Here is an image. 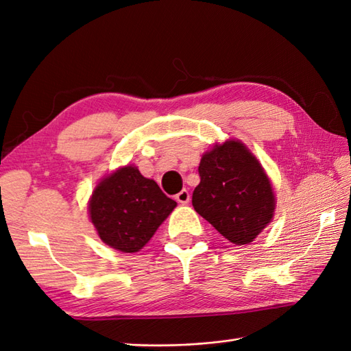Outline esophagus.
<instances>
[{"mask_svg": "<svg viewBox=\"0 0 351 351\" xmlns=\"http://www.w3.org/2000/svg\"><path fill=\"white\" fill-rule=\"evenodd\" d=\"M190 193H189V190H182V191H179L176 195H175V199H176V202L178 203H182V205H186V203L190 202Z\"/></svg>", "mask_w": 351, "mask_h": 351, "instance_id": "34e87169", "label": "esophagus"}]
</instances>
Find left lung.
I'll use <instances>...</instances> for the list:
<instances>
[{"label": "left lung", "instance_id": "obj_1", "mask_svg": "<svg viewBox=\"0 0 351 351\" xmlns=\"http://www.w3.org/2000/svg\"><path fill=\"white\" fill-rule=\"evenodd\" d=\"M199 175L193 206L227 241L247 245L272 221V184L242 142L227 141L203 154Z\"/></svg>", "mask_w": 351, "mask_h": 351}]
</instances>
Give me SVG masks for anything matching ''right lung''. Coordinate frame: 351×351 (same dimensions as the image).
<instances>
[{
  "label": "right lung",
  "mask_w": 351,
  "mask_h": 351,
  "mask_svg": "<svg viewBox=\"0 0 351 351\" xmlns=\"http://www.w3.org/2000/svg\"><path fill=\"white\" fill-rule=\"evenodd\" d=\"M176 206L156 181L136 166L103 178L89 200V217L100 239L122 252L141 251Z\"/></svg>",
  "instance_id": "add662e5"
}]
</instances>
